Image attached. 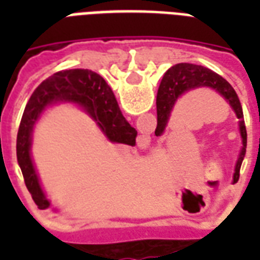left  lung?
Returning <instances> with one entry per match:
<instances>
[{
  "mask_svg": "<svg viewBox=\"0 0 260 260\" xmlns=\"http://www.w3.org/2000/svg\"><path fill=\"white\" fill-rule=\"evenodd\" d=\"M202 87H209L217 91L220 96L230 104L231 110L238 118V128H240V135L242 146H241L240 154L235 163L234 175H233V182H237L240 178V169L244 156H245L246 149V128L244 122V115H242V107L238 100V96L231 87L227 80L223 76H220L210 69L201 67V65L188 64V62H181L175 64L170 69L166 71L163 75V79L160 82L157 91V128L154 131L156 136H161L167 129V125L171 118V113L174 110L175 104L181 97L196 89Z\"/></svg>",
  "mask_w": 260,
  "mask_h": 260,
  "instance_id": "8db88e82",
  "label": "left lung"
}]
</instances>
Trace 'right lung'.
<instances>
[{
  "instance_id": "right-lung-1",
  "label": "right lung",
  "mask_w": 260,
  "mask_h": 260,
  "mask_svg": "<svg viewBox=\"0 0 260 260\" xmlns=\"http://www.w3.org/2000/svg\"><path fill=\"white\" fill-rule=\"evenodd\" d=\"M75 104L90 117L106 139L111 143H122L135 146L138 132L125 119L107 82L89 69H65L43 80L29 99L20 121L16 138V157L23 174L26 188L30 192L39 209L54 207L43 189L31 157L33 132L39 119L48 107L55 104Z\"/></svg>"
}]
</instances>
